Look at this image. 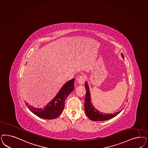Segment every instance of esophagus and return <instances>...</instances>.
Here are the masks:
<instances>
[{
	"mask_svg": "<svg viewBox=\"0 0 148 148\" xmlns=\"http://www.w3.org/2000/svg\"><path fill=\"white\" fill-rule=\"evenodd\" d=\"M77 82L80 85H82L85 82V77L83 75H80L77 77Z\"/></svg>",
	"mask_w": 148,
	"mask_h": 148,
	"instance_id": "34e87169",
	"label": "esophagus"
}]
</instances>
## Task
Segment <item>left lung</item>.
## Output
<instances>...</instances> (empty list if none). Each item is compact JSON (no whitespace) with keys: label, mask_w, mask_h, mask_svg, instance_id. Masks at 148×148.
Returning a JSON list of instances; mask_svg holds the SVG:
<instances>
[{"label":"left lung","mask_w":148,"mask_h":148,"mask_svg":"<svg viewBox=\"0 0 148 148\" xmlns=\"http://www.w3.org/2000/svg\"><path fill=\"white\" fill-rule=\"evenodd\" d=\"M122 58L124 59V56L122 53H121ZM85 88L86 90V94L85 99V104H84V109L85 112L86 113L87 117L91 120L95 121H106L115 117L119 114L122 110L121 109L119 112H114L113 114H106L104 112H101L96 109L93 106L91 102V93L90 91V88L87 82H85Z\"/></svg>","instance_id":"1"}]
</instances>
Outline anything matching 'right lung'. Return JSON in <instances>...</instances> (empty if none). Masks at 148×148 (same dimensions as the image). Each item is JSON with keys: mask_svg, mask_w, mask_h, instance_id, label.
Returning <instances> with one entry per match:
<instances>
[{"mask_svg": "<svg viewBox=\"0 0 148 148\" xmlns=\"http://www.w3.org/2000/svg\"><path fill=\"white\" fill-rule=\"evenodd\" d=\"M75 79L66 82L50 102L44 108H36L29 105L25 102L27 107L29 110L38 117L44 119L51 120L59 116L64 108V103L66 97L74 88Z\"/></svg>", "mask_w": 148, "mask_h": 148, "instance_id": "right-lung-1", "label": "right lung"}]
</instances>
